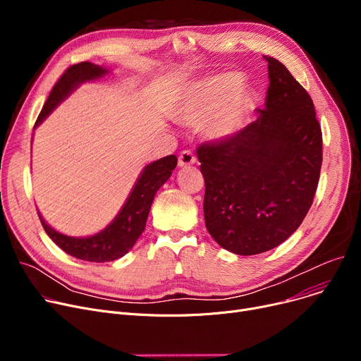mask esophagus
<instances>
[{
    "label": "esophagus",
    "mask_w": 361,
    "mask_h": 361,
    "mask_svg": "<svg viewBox=\"0 0 361 361\" xmlns=\"http://www.w3.org/2000/svg\"><path fill=\"white\" fill-rule=\"evenodd\" d=\"M178 161H179V166H180V167H186V166L194 164V163L197 161V157H195V154H194L192 152L183 150V152L179 154Z\"/></svg>",
    "instance_id": "esophagus-1"
}]
</instances>
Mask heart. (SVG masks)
Wrapping results in <instances>:
<instances>
[{
    "label": "heart",
    "mask_w": 361,
    "mask_h": 361,
    "mask_svg": "<svg viewBox=\"0 0 361 361\" xmlns=\"http://www.w3.org/2000/svg\"><path fill=\"white\" fill-rule=\"evenodd\" d=\"M240 86L242 78L233 73L202 81L186 106L185 119L202 122L214 116L209 123V133L214 137L238 133L250 109V97Z\"/></svg>",
    "instance_id": "obj_1"
}]
</instances>
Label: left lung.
<instances>
[{
    "instance_id": "left-lung-1",
    "label": "left lung",
    "mask_w": 361,
    "mask_h": 361,
    "mask_svg": "<svg viewBox=\"0 0 361 361\" xmlns=\"http://www.w3.org/2000/svg\"><path fill=\"white\" fill-rule=\"evenodd\" d=\"M264 58L269 86L258 119L197 150L207 230L245 257L274 249L299 228L322 166V131L309 93L280 61Z\"/></svg>"
}]
</instances>
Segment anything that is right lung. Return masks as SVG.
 I'll list each match as a JSON object with an SVG mask.
<instances>
[{
	"mask_svg": "<svg viewBox=\"0 0 361 361\" xmlns=\"http://www.w3.org/2000/svg\"><path fill=\"white\" fill-rule=\"evenodd\" d=\"M106 73H108V70L94 66L92 62H80L68 67L55 82L48 100L45 102L44 108H42L35 122V126L44 121L80 82L99 78ZM176 156L171 154L145 166L144 172L137 180L133 192L119 211V214L108 227L94 236L70 238L61 235V233L48 226L37 213L40 223L44 226L47 235L63 252H67L68 255L89 262L115 261L123 257L141 236V233L145 228V221L148 213H150L154 195L160 186L171 178L172 171L176 167Z\"/></svg>",
	"mask_w": 361,
	"mask_h": 361,
	"instance_id": "1",
	"label": "right lung"
}]
</instances>
